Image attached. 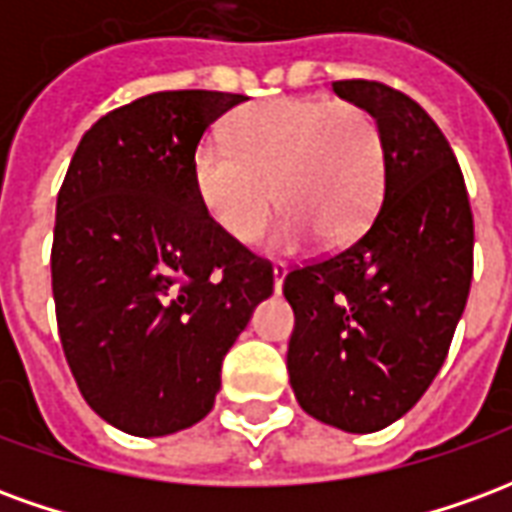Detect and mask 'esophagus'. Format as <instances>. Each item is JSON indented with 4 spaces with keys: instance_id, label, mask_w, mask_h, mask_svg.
Masks as SVG:
<instances>
[{
    "instance_id": "esophagus-1",
    "label": "esophagus",
    "mask_w": 512,
    "mask_h": 512,
    "mask_svg": "<svg viewBox=\"0 0 512 512\" xmlns=\"http://www.w3.org/2000/svg\"><path fill=\"white\" fill-rule=\"evenodd\" d=\"M285 274H288V263H282V260H277L274 263V290H282V282H285Z\"/></svg>"
}]
</instances>
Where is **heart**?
<instances>
[{"instance_id":"obj_1","label":"heart","mask_w":512,"mask_h":512,"mask_svg":"<svg viewBox=\"0 0 512 512\" xmlns=\"http://www.w3.org/2000/svg\"><path fill=\"white\" fill-rule=\"evenodd\" d=\"M202 211L235 244H252L274 213L282 249L326 238L351 244L376 216L386 180L378 120L354 101L271 98L227 123V147L202 142L191 158Z\"/></svg>"}]
</instances>
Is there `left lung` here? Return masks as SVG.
<instances>
[{"label":"left lung","mask_w":512,"mask_h":512,"mask_svg":"<svg viewBox=\"0 0 512 512\" xmlns=\"http://www.w3.org/2000/svg\"><path fill=\"white\" fill-rule=\"evenodd\" d=\"M332 87L384 131V197L354 244L288 271V373L307 414L373 433L403 417L447 359L472 288L474 219L450 142L417 101L370 79Z\"/></svg>","instance_id":"8db88e82"}]
</instances>
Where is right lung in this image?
<instances>
[{
    "label": "right lung",
    "mask_w": 512,
    "mask_h": 512,
    "mask_svg": "<svg viewBox=\"0 0 512 512\" xmlns=\"http://www.w3.org/2000/svg\"><path fill=\"white\" fill-rule=\"evenodd\" d=\"M246 101L167 90L117 106L71 158L51 244L60 343L95 414L131 436L200 422L274 266L202 211L191 158Z\"/></svg>",
    "instance_id": "add662e5"
}]
</instances>
